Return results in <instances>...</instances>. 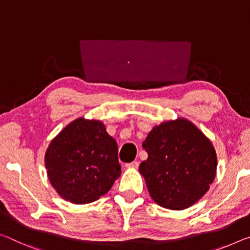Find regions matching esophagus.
<instances>
[{
    "label": "esophagus",
    "mask_w": 250,
    "mask_h": 250,
    "mask_svg": "<svg viewBox=\"0 0 250 250\" xmlns=\"http://www.w3.org/2000/svg\"><path fill=\"white\" fill-rule=\"evenodd\" d=\"M125 166L128 168H131V169H138V167H139V162L132 161V162H129V164H126Z\"/></svg>",
    "instance_id": "esophagus-1"
}]
</instances>
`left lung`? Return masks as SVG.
Segmentation results:
<instances>
[{"mask_svg": "<svg viewBox=\"0 0 250 250\" xmlns=\"http://www.w3.org/2000/svg\"><path fill=\"white\" fill-rule=\"evenodd\" d=\"M142 146L148 152L139 166L150 197L161 207L184 210L210 188L217 172V154L209 138L186 118L161 122Z\"/></svg>", "mask_w": 250, "mask_h": 250, "instance_id": "left-lung-1", "label": "left lung"}]
</instances>
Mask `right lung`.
I'll return each instance as SVG.
<instances>
[{"label":"right lung","instance_id":"obj_1","mask_svg":"<svg viewBox=\"0 0 250 250\" xmlns=\"http://www.w3.org/2000/svg\"><path fill=\"white\" fill-rule=\"evenodd\" d=\"M46 175L63 199L85 205L104 196L121 175L118 145L100 120L80 117L47 146Z\"/></svg>","mask_w":250,"mask_h":250}]
</instances>
